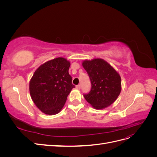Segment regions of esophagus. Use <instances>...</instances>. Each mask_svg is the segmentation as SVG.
<instances>
[{"instance_id":"esophagus-1","label":"esophagus","mask_w":157,"mask_h":157,"mask_svg":"<svg viewBox=\"0 0 157 157\" xmlns=\"http://www.w3.org/2000/svg\"><path fill=\"white\" fill-rule=\"evenodd\" d=\"M80 84H78V85H77V86H76V88H77V90H80Z\"/></svg>"}]
</instances>
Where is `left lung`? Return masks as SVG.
<instances>
[{
	"label": "left lung",
	"mask_w": 157,
	"mask_h": 157,
	"mask_svg": "<svg viewBox=\"0 0 157 157\" xmlns=\"http://www.w3.org/2000/svg\"><path fill=\"white\" fill-rule=\"evenodd\" d=\"M82 64L92 84L90 92L84 95L85 99L96 109L111 105L121 92L120 75L103 59H86Z\"/></svg>",
	"instance_id": "left-lung-1"
}]
</instances>
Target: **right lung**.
Masks as SVG:
<instances>
[{
  "label": "right lung",
  "mask_w": 157,
  "mask_h": 157,
  "mask_svg": "<svg viewBox=\"0 0 157 157\" xmlns=\"http://www.w3.org/2000/svg\"><path fill=\"white\" fill-rule=\"evenodd\" d=\"M70 62L57 58L41 65L29 82L33 101L42 113L53 115L63 107L68 95L75 88L69 74Z\"/></svg>",
  "instance_id": "1"
}]
</instances>
